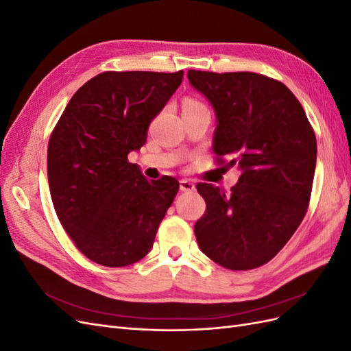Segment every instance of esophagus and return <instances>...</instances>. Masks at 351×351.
<instances>
[{
    "instance_id": "34e87169",
    "label": "esophagus",
    "mask_w": 351,
    "mask_h": 351,
    "mask_svg": "<svg viewBox=\"0 0 351 351\" xmlns=\"http://www.w3.org/2000/svg\"><path fill=\"white\" fill-rule=\"evenodd\" d=\"M180 190L182 192H193L195 184L190 180H180Z\"/></svg>"
}]
</instances>
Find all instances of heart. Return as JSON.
<instances>
[{
    "instance_id": "obj_1",
    "label": "heart",
    "mask_w": 351,
    "mask_h": 351,
    "mask_svg": "<svg viewBox=\"0 0 351 351\" xmlns=\"http://www.w3.org/2000/svg\"><path fill=\"white\" fill-rule=\"evenodd\" d=\"M197 107H204L199 101L196 99H192V98H186L184 102H183V110L186 108H197Z\"/></svg>"
}]
</instances>
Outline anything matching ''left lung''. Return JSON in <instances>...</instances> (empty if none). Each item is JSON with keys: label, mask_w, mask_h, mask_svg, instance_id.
<instances>
[{"label": "left lung", "mask_w": 351, "mask_h": 351, "mask_svg": "<svg viewBox=\"0 0 351 351\" xmlns=\"http://www.w3.org/2000/svg\"><path fill=\"white\" fill-rule=\"evenodd\" d=\"M217 117L212 151L237 167L231 192L199 183L206 202L195 224L200 250L221 267L247 271L269 262L303 221L312 193L316 137L302 104L263 74L189 70Z\"/></svg>", "instance_id": "obj_1"}]
</instances>
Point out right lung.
Masks as SVG:
<instances>
[{
    "mask_svg": "<svg viewBox=\"0 0 351 351\" xmlns=\"http://www.w3.org/2000/svg\"><path fill=\"white\" fill-rule=\"evenodd\" d=\"M183 70L105 71L73 95L48 143L57 217L76 247L104 267L145 258L178 192L174 177L147 180L127 159L182 84Z\"/></svg>",
    "mask_w": 351,
    "mask_h": 351,
    "instance_id": "1",
    "label": "right lung"
}]
</instances>
